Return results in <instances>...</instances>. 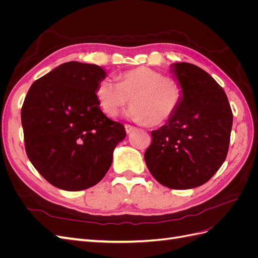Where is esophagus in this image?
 <instances>
[{
	"mask_svg": "<svg viewBox=\"0 0 258 258\" xmlns=\"http://www.w3.org/2000/svg\"><path fill=\"white\" fill-rule=\"evenodd\" d=\"M124 128H126V132L127 134H131L132 131H135L137 128L135 126H131V124H124Z\"/></svg>",
	"mask_w": 258,
	"mask_h": 258,
	"instance_id": "obj_1",
	"label": "esophagus"
}]
</instances>
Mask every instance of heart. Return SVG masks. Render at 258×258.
Here are the masks:
<instances>
[{
  "mask_svg": "<svg viewBox=\"0 0 258 258\" xmlns=\"http://www.w3.org/2000/svg\"><path fill=\"white\" fill-rule=\"evenodd\" d=\"M119 83L101 80L96 88L98 104L106 116L115 117L131 98L127 115L136 121L159 126L170 120L181 105L183 86L172 77L147 67H139L121 73Z\"/></svg>",
  "mask_w": 258,
  "mask_h": 258,
  "instance_id": "heart-1",
  "label": "heart"
}]
</instances>
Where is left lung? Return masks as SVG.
I'll return each mask as SVG.
<instances>
[{"label":"left lung","instance_id":"obj_1","mask_svg":"<svg viewBox=\"0 0 258 258\" xmlns=\"http://www.w3.org/2000/svg\"><path fill=\"white\" fill-rule=\"evenodd\" d=\"M184 97L177 112L158 130L144 154L157 181L172 189L207 183L228 153L232 112L227 96L212 76L199 67L172 64Z\"/></svg>","mask_w":258,"mask_h":258}]
</instances>
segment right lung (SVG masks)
Returning <instances> with one entry per match:
<instances>
[{
  "mask_svg": "<svg viewBox=\"0 0 258 258\" xmlns=\"http://www.w3.org/2000/svg\"><path fill=\"white\" fill-rule=\"evenodd\" d=\"M106 73L70 61L35 81L21 108L28 157L51 185L79 191L98 184L110 169L123 124L106 117L96 97Z\"/></svg>",
  "mask_w": 258,
  "mask_h": 258,
  "instance_id": "right-lung-1",
  "label": "right lung"
}]
</instances>
